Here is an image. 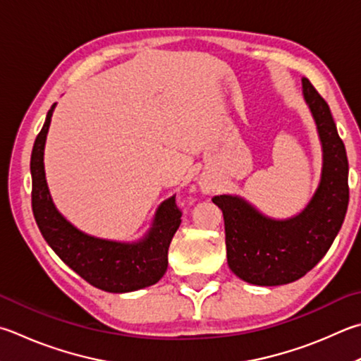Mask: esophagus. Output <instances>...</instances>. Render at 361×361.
I'll return each instance as SVG.
<instances>
[{"instance_id":"34e87169","label":"esophagus","mask_w":361,"mask_h":361,"mask_svg":"<svg viewBox=\"0 0 361 361\" xmlns=\"http://www.w3.org/2000/svg\"><path fill=\"white\" fill-rule=\"evenodd\" d=\"M200 189H202V192H205V194L213 192V186L207 181H200Z\"/></svg>"}]
</instances>
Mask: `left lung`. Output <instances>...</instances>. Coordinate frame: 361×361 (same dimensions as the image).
<instances>
[{
  "label": "left lung",
  "instance_id": "obj_1",
  "mask_svg": "<svg viewBox=\"0 0 361 361\" xmlns=\"http://www.w3.org/2000/svg\"><path fill=\"white\" fill-rule=\"evenodd\" d=\"M301 90L322 145V173L307 205L274 219L240 195L213 197L224 216L228 268L249 284L283 286L305 276L333 245L349 205V162L329 104L305 77Z\"/></svg>",
  "mask_w": 361,
  "mask_h": 361
}]
</instances>
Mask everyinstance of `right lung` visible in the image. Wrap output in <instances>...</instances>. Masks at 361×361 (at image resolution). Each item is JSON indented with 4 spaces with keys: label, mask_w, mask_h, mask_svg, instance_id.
I'll list each match as a JSON object with an SVG mask.
<instances>
[{
    "label": "right lung",
    "mask_w": 361,
    "mask_h": 361,
    "mask_svg": "<svg viewBox=\"0 0 361 361\" xmlns=\"http://www.w3.org/2000/svg\"><path fill=\"white\" fill-rule=\"evenodd\" d=\"M55 106L36 137L30 164L32 213L44 240L78 276L101 290L124 293L156 284L167 271L170 241L181 224L175 195L158 207L152 227L139 241L104 240L78 231L56 209L45 180L44 148Z\"/></svg>",
    "instance_id": "obj_1"
}]
</instances>
